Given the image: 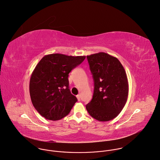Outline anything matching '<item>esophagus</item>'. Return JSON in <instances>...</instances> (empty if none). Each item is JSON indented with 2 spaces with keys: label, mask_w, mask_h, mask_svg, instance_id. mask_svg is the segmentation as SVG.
I'll return each mask as SVG.
<instances>
[{
  "label": "esophagus",
  "mask_w": 160,
  "mask_h": 160,
  "mask_svg": "<svg viewBox=\"0 0 160 160\" xmlns=\"http://www.w3.org/2000/svg\"><path fill=\"white\" fill-rule=\"evenodd\" d=\"M76 97H77V99H78V100L79 101H81V96H80V95H77L76 96Z\"/></svg>",
  "instance_id": "34e87169"
}]
</instances>
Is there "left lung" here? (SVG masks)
I'll list each match as a JSON object with an SVG mask.
<instances>
[{"label":"left lung","mask_w":160,"mask_h":160,"mask_svg":"<svg viewBox=\"0 0 160 160\" xmlns=\"http://www.w3.org/2000/svg\"><path fill=\"white\" fill-rule=\"evenodd\" d=\"M94 82L92 99L86 106L89 114L99 121L116 118L128 99L129 85L126 71L115 57L105 52L87 56Z\"/></svg>","instance_id":"8db88e82"}]
</instances>
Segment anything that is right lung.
Returning a JSON list of instances; mask_svg holds the SVG:
<instances>
[{"label":"right lung","instance_id":"obj_1","mask_svg":"<svg viewBox=\"0 0 160 160\" xmlns=\"http://www.w3.org/2000/svg\"><path fill=\"white\" fill-rule=\"evenodd\" d=\"M85 58L51 54L37 64L31 76L29 92L34 107L42 117L57 121L69 113L78 99L69 89V73Z\"/></svg>","mask_w":160,"mask_h":160}]
</instances>
